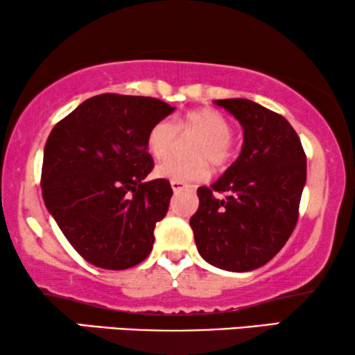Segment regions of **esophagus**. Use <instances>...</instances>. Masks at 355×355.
I'll return each mask as SVG.
<instances>
[{
	"instance_id": "1",
	"label": "esophagus",
	"mask_w": 355,
	"mask_h": 355,
	"mask_svg": "<svg viewBox=\"0 0 355 355\" xmlns=\"http://www.w3.org/2000/svg\"><path fill=\"white\" fill-rule=\"evenodd\" d=\"M171 187H173V191L176 192H181V191H186V189H191V186H189V184H186V182H179V181H171Z\"/></svg>"
}]
</instances>
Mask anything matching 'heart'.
Instances as JSON below:
<instances>
[{
  "label": "heart",
  "instance_id": "b5f03b06",
  "mask_svg": "<svg viewBox=\"0 0 355 355\" xmlns=\"http://www.w3.org/2000/svg\"><path fill=\"white\" fill-rule=\"evenodd\" d=\"M178 130L181 135H196L189 146V155L194 158H169L156 166V176L179 182H199L210 176V164L225 166L233 158V141L230 133L232 125L218 110L202 107L189 110L173 122L158 121L150 128L146 137V148L156 159L166 158L178 144Z\"/></svg>",
  "mask_w": 355,
  "mask_h": 355
}]
</instances>
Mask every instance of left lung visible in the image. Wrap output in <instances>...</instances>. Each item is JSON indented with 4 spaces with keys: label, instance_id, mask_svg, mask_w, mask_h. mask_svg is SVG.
Listing matches in <instances>:
<instances>
[{
    "label": "left lung",
    "instance_id": "left-lung-1",
    "mask_svg": "<svg viewBox=\"0 0 355 355\" xmlns=\"http://www.w3.org/2000/svg\"><path fill=\"white\" fill-rule=\"evenodd\" d=\"M243 127L236 161L210 187H199L191 218L197 251L209 264L248 272L282 250L298 220L306 156L287 119L250 99H217ZM227 191L215 200L213 191Z\"/></svg>",
    "mask_w": 355,
    "mask_h": 355
}]
</instances>
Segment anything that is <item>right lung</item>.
I'll list each match as a JSON object with an SVG mask.
<instances>
[{
	"label": "right lung",
	"mask_w": 355,
	"mask_h": 355,
	"mask_svg": "<svg viewBox=\"0 0 355 355\" xmlns=\"http://www.w3.org/2000/svg\"><path fill=\"white\" fill-rule=\"evenodd\" d=\"M174 109L155 98L99 94L50 132L40 182L45 207L91 264L122 270L151 252L173 189L166 179L145 182L153 169L146 137Z\"/></svg>",
	"instance_id": "1"
}]
</instances>
